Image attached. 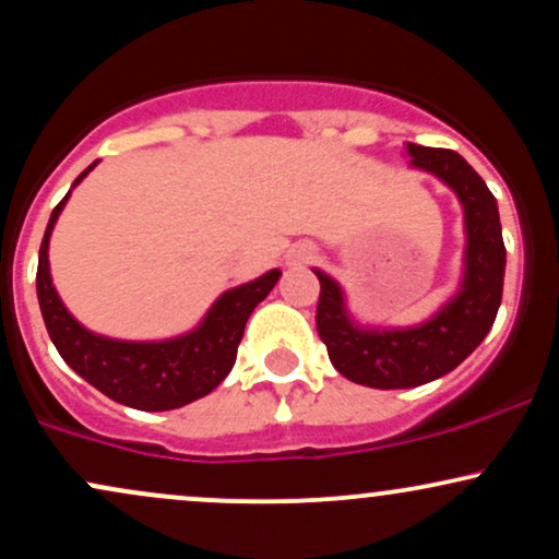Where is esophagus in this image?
<instances>
[{"instance_id": "1", "label": "esophagus", "mask_w": 559, "mask_h": 559, "mask_svg": "<svg viewBox=\"0 0 559 559\" xmlns=\"http://www.w3.org/2000/svg\"><path fill=\"white\" fill-rule=\"evenodd\" d=\"M288 260H292V265H305V262H312L316 260V247H310V243H297V247L288 252Z\"/></svg>"}]
</instances>
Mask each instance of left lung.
<instances>
[{
  "instance_id": "8db88e82",
  "label": "left lung",
  "mask_w": 559,
  "mask_h": 559,
  "mask_svg": "<svg viewBox=\"0 0 559 559\" xmlns=\"http://www.w3.org/2000/svg\"><path fill=\"white\" fill-rule=\"evenodd\" d=\"M409 168L439 178L463 207V273L454 294L415 325H368L349 312L336 278L312 267L320 281L318 333L333 368L370 389H413L452 373L484 342L497 318L504 286V241L497 199L452 150L407 144Z\"/></svg>"
}]
</instances>
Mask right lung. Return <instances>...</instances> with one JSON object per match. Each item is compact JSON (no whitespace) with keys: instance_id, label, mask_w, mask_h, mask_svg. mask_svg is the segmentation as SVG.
<instances>
[{"instance_id":"add662e5","label":"right lung","mask_w":559,"mask_h":559,"mask_svg":"<svg viewBox=\"0 0 559 559\" xmlns=\"http://www.w3.org/2000/svg\"><path fill=\"white\" fill-rule=\"evenodd\" d=\"M94 168L96 163L88 165L70 186L66 199L52 210L47 230H44L41 249H38L36 294L49 338H52L62 360L83 381H88L102 394L126 404V407L163 413V409H176L202 400L215 386H221L223 378L230 373L236 362V349H239L243 336V325H247L254 307L278 284L281 271L273 267V271L262 273L260 278L223 292L194 329L181 333V336L157 338V342H126V338H110L88 331L86 325H81L70 316L52 284L49 239H52L57 217L68 204L73 189Z\"/></svg>"}]
</instances>
